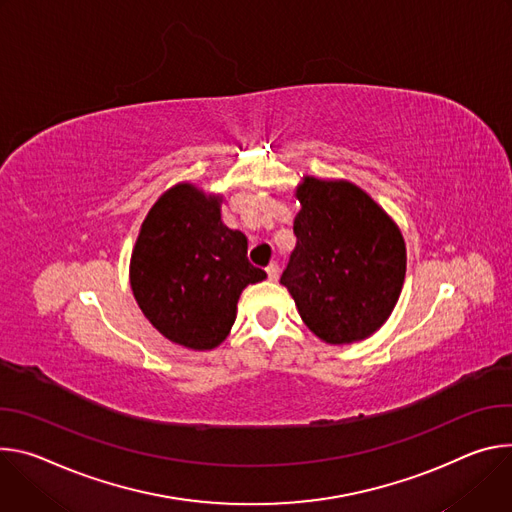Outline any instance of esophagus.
Wrapping results in <instances>:
<instances>
[{
  "label": "esophagus",
  "instance_id": "1",
  "mask_svg": "<svg viewBox=\"0 0 512 512\" xmlns=\"http://www.w3.org/2000/svg\"><path fill=\"white\" fill-rule=\"evenodd\" d=\"M278 272H280V268H278L276 262H270V264L266 266V274H268V278H270L272 282L278 280Z\"/></svg>",
  "mask_w": 512,
  "mask_h": 512
}]
</instances>
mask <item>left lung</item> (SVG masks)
I'll return each mask as SVG.
<instances>
[{"mask_svg": "<svg viewBox=\"0 0 512 512\" xmlns=\"http://www.w3.org/2000/svg\"><path fill=\"white\" fill-rule=\"evenodd\" d=\"M297 246L280 276L305 325L325 344L370 337L390 317L407 272L403 234L350 181L303 177Z\"/></svg>", "mask_w": 512, "mask_h": 512, "instance_id": "1", "label": "left lung"}]
</instances>
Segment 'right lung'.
<instances>
[{"instance_id":"1","label":"right lung","mask_w":512,"mask_h":512,"mask_svg":"<svg viewBox=\"0 0 512 512\" xmlns=\"http://www.w3.org/2000/svg\"><path fill=\"white\" fill-rule=\"evenodd\" d=\"M264 278L248 260V238L221 221V197L191 183L158 197L130 260L144 317L189 350L217 348L236 321L242 291Z\"/></svg>"}]
</instances>
